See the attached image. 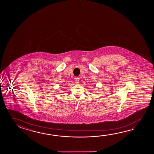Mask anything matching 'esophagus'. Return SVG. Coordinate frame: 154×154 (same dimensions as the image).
<instances>
[{
  "mask_svg": "<svg viewBox=\"0 0 154 154\" xmlns=\"http://www.w3.org/2000/svg\"><path fill=\"white\" fill-rule=\"evenodd\" d=\"M75 81L76 83H78L79 82V78L78 77H75Z\"/></svg>",
  "mask_w": 154,
  "mask_h": 154,
  "instance_id": "1",
  "label": "esophagus"
}]
</instances>
